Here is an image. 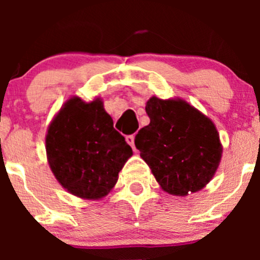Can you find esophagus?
I'll return each mask as SVG.
<instances>
[{
	"mask_svg": "<svg viewBox=\"0 0 260 260\" xmlns=\"http://www.w3.org/2000/svg\"><path fill=\"white\" fill-rule=\"evenodd\" d=\"M125 141H127L128 145H129L131 147H132L133 151L137 152V149H136V146H135V136H133V135L127 136V137H125Z\"/></svg>",
	"mask_w": 260,
	"mask_h": 260,
	"instance_id": "esophagus-1",
	"label": "esophagus"
}]
</instances>
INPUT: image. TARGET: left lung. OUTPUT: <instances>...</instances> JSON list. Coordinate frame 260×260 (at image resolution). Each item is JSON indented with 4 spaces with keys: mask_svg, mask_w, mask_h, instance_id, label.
Segmentation results:
<instances>
[{
    "mask_svg": "<svg viewBox=\"0 0 260 260\" xmlns=\"http://www.w3.org/2000/svg\"><path fill=\"white\" fill-rule=\"evenodd\" d=\"M149 124L136 136V147L165 192L187 196L215 176L222 145L214 122L181 98L152 95L146 103Z\"/></svg>",
    "mask_w": 260,
    "mask_h": 260,
    "instance_id": "1",
    "label": "left lung"
}]
</instances>
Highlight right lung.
<instances>
[{
  "instance_id": "add662e5",
  "label": "right lung",
  "mask_w": 260,
  "mask_h": 260,
  "mask_svg": "<svg viewBox=\"0 0 260 260\" xmlns=\"http://www.w3.org/2000/svg\"><path fill=\"white\" fill-rule=\"evenodd\" d=\"M46 158L57 182L83 200H102L114 188L118 174L133 152L113 128L103 99L73 95L50 122Z\"/></svg>"
}]
</instances>
